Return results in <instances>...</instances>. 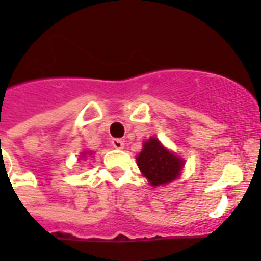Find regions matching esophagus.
I'll use <instances>...</instances> for the list:
<instances>
[{"label": "esophagus", "mask_w": 261, "mask_h": 261, "mask_svg": "<svg viewBox=\"0 0 261 261\" xmlns=\"http://www.w3.org/2000/svg\"><path fill=\"white\" fill-rule=\"evenodd\" d=\"M111 143H112V146H114V147H115V149H118V150L123 149V147H124V142L122 141V139H118V138L112 139Z\"/></svg>", "instance_id": "esophagus-1"}]
</instances>
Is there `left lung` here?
<instances>
[{"label": "left lung", "mask_w": 261, "mask_h": 261, "mask_svg": "<svg viewBox=\"0 0 261 261\" xmlns=\"http://www.w3.org/2000/svg\"><path fill=\"white\" fill-rule=\"evenodd\" d=\"M137 162L142 174L152 186L174 181L178 178L184 167V161L165 149L156 138H150L143 143V150L137 156Z\"/></svg>", "instance_id": "obj_1"}]
</instances>
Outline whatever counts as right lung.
<instances>
[{"label": "right lung", "instance_id": "1", "mask_svg": "<svg viewBox=\"0 0 261 261\" xmlns=\"http://www.w3.org/2000/svg\"><path fill=\"white\" fill-rule=\"evenodd\" d=\"M86 154H87V152H83V154H82V156H84V155H86Z\"/></svg>", "mask_w": 261, "mask_h": 261}]
</instances>
